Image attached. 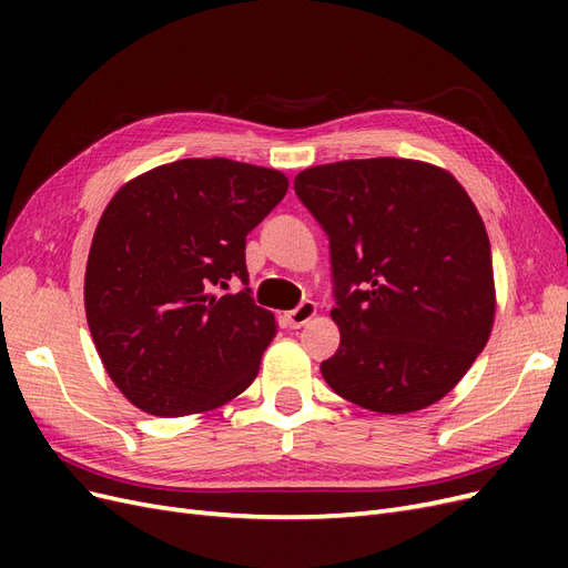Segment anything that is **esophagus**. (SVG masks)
<instances>
[{
  "label": "esophagus",
  "mask_w": 568,
  "mask_h": 568,
  "mask_svg": "<svg viewBox=\"0 0 568 568\" xmlns=\"http://www.w3.org/2000/svg\"><path fill=\"white\" fill-rule=\"evenodd\" d=\"M315 315H317V305L313 301H303L296 307V311L286 313V322H288L291 329H298V326H303L305 322H311Z\"/></svg>",
  "instance_id": "34e87169"
}]
</instances>
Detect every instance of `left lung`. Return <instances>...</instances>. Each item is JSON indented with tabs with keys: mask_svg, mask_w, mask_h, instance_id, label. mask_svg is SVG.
<instances>
[{
	"mask_svg": "<svg viewBox=\"0 0 568 568\" xmlns=\"http://www.w3.org/2000/svg\"><path fill=\"white\" fill-rule=\"evenodd\" d=\"M294 186L332 248L341 343L324 382L382 415L445 398L495 320L490 242L469 194L412 159L305 168Z\"/></svg>",
	"mask_w": 568,
	"mask_h": 568,
	"instance_id": "obj_1",
	"label": "left lung"
}]
</instances>
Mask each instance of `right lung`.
I'll list each match as a JSON object with an SVG mask.
<instances>
[{
	"label": "right lung",
	"instance_id": "right-lung-1",
	"mask_svg": "<svg viewBox=\"0 0 568 568\" xmlns=\"http://www.w3.org/2000/svg\"><path fill=\"white\" fill-rule=\"evenodd\" d=\"M288 189L274 168L182 159L132 178L101 213L84 313L111 382L149 415L211 412L244 393L277 334L255 305L246 234Z\"/></svg>",
	"mask_w": 568,
	"mask_h": 568
}]
</instances>
